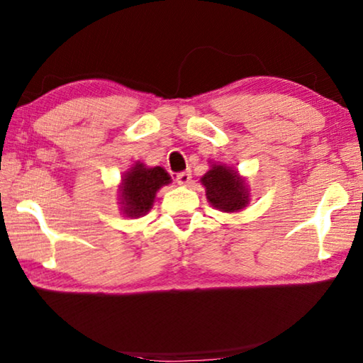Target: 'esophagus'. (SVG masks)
Listing matches in <instances>:
<instances>
[{
    "instance_id": "obj_1",
    "label": "esophagus",
    "mask_w": 363,
    "mask_h": 363,
    "mask_svg": "<svg viewBox=\"0 0 363 363\" xmlns=\"http://www.w3.org/2000/svg\"><path fill=\"white\" fill-rule=\"evenodd\" d=\"M176 181L179 186H189L190 181H192V174H190V171H184V173H179L176 176Z\"/></svg>"
}]
</instances>
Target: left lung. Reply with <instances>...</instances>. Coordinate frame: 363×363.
<instances>
[{
    "instance_id": "1",
    "label": "left lung",
    "mask_w": 363,
    "mask_h": 363,
    "mask_svg": "<svg viewBox=\"0 0 363 363\" xmlns=\"http://www.w3.org/2000/svg\"><path fill=\"white\" fill-rule=\"evenodd\" d=\"M200 182L205 187L206 200L219 211L238 213L250 203L248 182L235 168L211 163Z\"/></svg>"
}]
</instances>
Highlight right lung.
<instances>
[{
  "instance_id": "1",
  "label": "right lung",
  "mask_w": 363,
  "mask_h": 363,
  "mask_svg": "<svg viewBox=\"0 0 363 363\" xmlns=\"http://www.w3.org/2000/svg\"><path fill=\"white\" fill-rule=\"evenodd\" d=\"M171 184V176L162 167H145L136 162L123 173L118 186V205L126 218H140L150 211L157 192Z\"/></svg>"
}]
</instances>
